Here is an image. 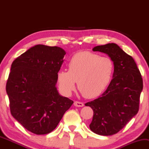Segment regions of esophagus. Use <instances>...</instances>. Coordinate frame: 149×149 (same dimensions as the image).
I'll return each mask as SVG.
<instances>
[{
    "label": "esophagus",
    "instance_id": "obj_1",
    "mask_svg": "<svg viewBox=\"0 0 149 149\" xmlns=\"http://www.w3.org/2000/svg\"><path fill=\"white\" fill-rule=\"evenodd\" d=\"M74 106L75 107H83V106H84V104L83 103V102H74Z\"/></svg>",
    "mask_w": 149,
    "mask_h": 149
}]
</instances>
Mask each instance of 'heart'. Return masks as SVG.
I'll return each mask as SVG.
<instances>
[{"instance_id":"obj_1","label":"heart","mask_w":149,"mask_h":149,"mask_svg":"<svg viewBox=\"0 0 149 149\" xmlns=\"http://www.w3.org/2000/svg\"><path fill=\"white\" fill-rule=\"evenodd\" d=\"M69 71L60 70L57 80L59 90L70 95L76 88L88 99L100 96L110 83L113 73V62L109 57L83 51L75 54L68 64Z\"/></svg>"}]
</instances>
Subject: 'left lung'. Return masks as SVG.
<instances>
[{
	"label": "left lung",
	"mask_w": 149,
	"mask_h": 149,
	"mask_svg": "<svg viewBox=\"0 0 149 149\" xmlns=\"http://www.w3.org/2000/svg\"><path fill=\"white\" fill-rule=\"evenodd\" d=\"M92 50L108 54L114 65L113 79L106 91L85 104L94 112L90 130L109 136L118 132L138 113L143 80L134 59L117 44L98 45Z\"/></svg>",
	"instance_id": "left-lung-1"
}]
</instances>
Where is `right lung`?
<instances>
[{
    "mask_svg": "<svg viewBox=\"0 0 149 149\" xmlns=\"http://www.w3.org/2000/svg\"><path fill=\"white\" fill-rule=\"evenodd\" d=\"M66 52L37 45L15 59L6 84L12 116L27 130L45 134L55 129L73 102L58 92L57 75Z\"/></svg>",
    "mask_w": 149,
    "mask_h": 149,
    "instance_id": "add662e5",
    "label": "right lung"
}]
</instances>
